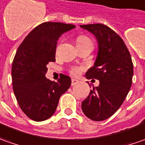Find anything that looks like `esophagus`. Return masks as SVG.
<instances>
[{
  "instance_id": "obj_1",
  "label": "esophagus",
  "mask_w": 145,
  "mask_h": 145,
  "mask_svg": "<svg viewBox=\"0 0 145 145\" xmlns=\"http://www.w3.org/2000/svg\"><path fill=\"white\" fill-rule=\"evenodd\" d=\"M78 82V81L77 79H74V78H73L72 80H71V85L72 86H74V85H76Z\"/></svg>"
}]
</instances>
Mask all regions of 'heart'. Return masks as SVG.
<instances>
[{
  "label": "heart",
  "instance_id": "b5f03b06",
  "mask_svg": "<svg viewBox=\"0 0 145 145\" xmlns=\"http://www.w3.org/2000/svg\"><path fill=\"white\" fill-rule=\"evenodd\" d=\"M85 42H91V39L88 38L86 36H79L77 38V44L79 43H85ZM85 69L83 66H77V67H73L70 70V74L73 76H78L82 71Z\"/></svg>",
  "mask_w": 145,
  "mask_h": 145
}]
</instances>
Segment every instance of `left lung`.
I'll return each instance as SVG.
<instances>
[{"mask_svg":"<svg viewBox=\"0 0 145 145\" xmlns=\"http://www.w3.org/2000/svg\"><path fill=\"white\" fill-rule=\"evenodd\" d=\"M80 27L92 33L98 40L97 58L86 77L99 80V87L91 90L82 102V110L89 119L102 121L117 111L130 91L133 75L132 57L122 38L111 28L99 23Z\"/></svg>","mask_w":145,"mask_h":145,"instance_id":"1","label":"left lung"}]
</instances>
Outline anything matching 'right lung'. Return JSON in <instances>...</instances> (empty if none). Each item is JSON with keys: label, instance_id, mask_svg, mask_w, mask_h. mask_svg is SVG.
I'll return each mask as SVG.
<instances>
[{"label": "right lung", "instance_id": "1", "mask_svg": "<svg viewBox=\"0 0 145 145\" xmlns=\"http://www.w3.org/2000/svg\"><path fill=\"white\" fill-rule=\"evenodd\" d=\"M74 27L61 22L42 23L25 37L16 52L12 64L13 92L23 112L34 121L51 117L61 95L71 87L67 75L53 82L45 74L46 65L55 62L57 40Z\"/></svg>", "mask_w": 145, "mask_h": 145}]
</instances>
